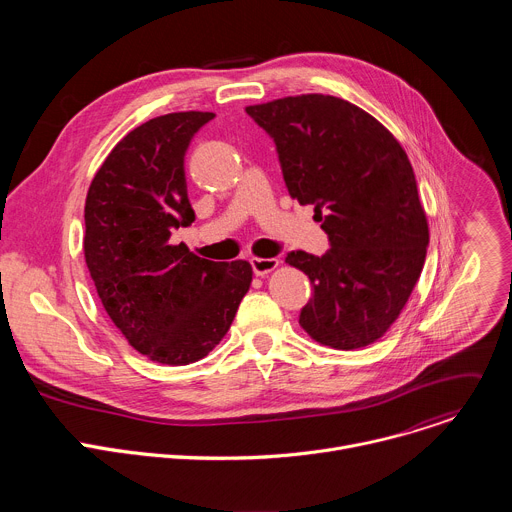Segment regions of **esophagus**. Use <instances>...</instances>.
Listing matches in <instances>:
<instances>
[{
  "label": "esophagus",
  "mask_w": 512,
  "mask_h": 512,
  "mask_svg": "<svg viewBox=\"0 0 512 512\" xmlns=\"http://www.w3.org/2000/svg\"><path fill=\"white\" fill-rule=\"evenodd\" d=\"M277 265H279V259H275V257H269V259L253 257V259H251V269H253L255 275H267V273L273 271Z\"/></svg>",
  "instance_id": "1"
}]
</instances>
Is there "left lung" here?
<instances>
[{
	"label": "left lung",
	"mask_w": 512,
	"mask_h": 512,
	"mask_svg": "<svg viewBox=\"0 0 512 512\" xmlns=\"http://www.w3.org/2000/svg\"><path fill=\"white\" fill-rule=\"evenodd\" d=\"M245 111L275 141L289 196L314 206L330 241L322 257H285L312 283L300 326L336 350L373 344L405 308L429 245L405 150L373 115L330 95Z\"/></svg>",
	"instance_id": "left-lung-1"
}]
</instances>
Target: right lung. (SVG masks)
<instances>
[{
	"label": "right lung",
	"instance_id": "right-lung-1",
	"mask_svg": "<svg viewBox=\"0 0 512 512\" xmlns=\"http://www.w3.org/2000/svg\"><path fill=\"white\" fill-rule=\"evenodd\" d=\"M214 113H168L129 131L85 202V261L105 312L150 360L182 367L229 332L253 269L196 257L170 237L194 223L184 156Z\"/></svg>",
	"mask_w": 512,
	"mask_h": 512
}]
</instances>
